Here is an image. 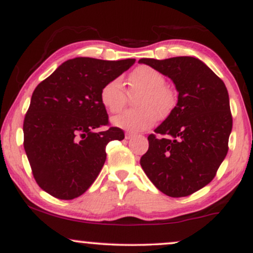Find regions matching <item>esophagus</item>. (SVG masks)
Returning <instances> with one entry per match:
<instances>
[{"label":"esophagus","mask_w":253,"mask_h":253,"mask_svg":"<svg viewBox=\"0 0 253 253\" xmlns=\"http://www.w3.org/2000/svg\"><path fill=\"white\" fill-rule=\"evenodd\" d=\"M135 134H134V133H126V134H125V138H126V139H130V138H133V136H134Z\"/></svg>","instance_id":"34e87169"}]
</instances>
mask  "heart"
Masks as SVG:
<instances>
[{"mask_svg":"<svg viewBox=\"0 0 253 253\" xmlns=\"http://www.w3.org/2000/svg\"><path fill=\"white\" fill-rule=\"evenodd\" d=\"M130 90H143L138 97L136 107L140 109L126 110L112 119V124L127 132H139L152 126L158 117H164L172 106V97L165 89L167 82L163 75L150 66H139L130 74ZM102 106L109 113H118L127 101L126 89L121 78H114L102 86L100 92Z\"/></svg>","mask_w":253,"mask_h":253,"instance_id":"obj_1","label":"heart"}]
</instances>
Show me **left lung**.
<instances>
[{
  "mask_svg": "<svg viewBox=\"0 0 253 253\" xmlns=\"http://www.w3.org/2000/svg\"><path fill=\"white\" fill-rule=\"evenodd\" d=\"M146 64L175 84L178 100L168 118L150 134L140 165L158 190L183 197L207 185L228 151L232 115L225 83L195 57Z\"/></svg>",
  "mask_w": 253,
  "mask_h": 253,
  "instance_id": "8db88e82",
  "label": "left lung"
}]
</instances>
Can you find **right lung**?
I'll return each instance as SVG.
<instances>
[{"label": "right lung", "mask_w": 253, "mask_h": 253, "mask_svg": "<svg viewBox=\"0 0 253 253\" xmlns=\"http://www.w3.org/2000/svg\"><path fill=\"white\" fill-rule=\"evenodd\" d=\"M134 63L77 57L38 84L24 121V147L34 178L46 193L72 200L96 179L107 144L125 138L118 127L95 132L108 125L101 89Z\"/></svg>", "instance_id": "obj_1"}]
</instances>
